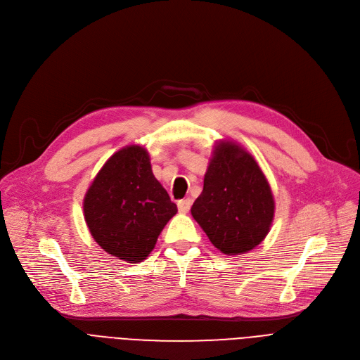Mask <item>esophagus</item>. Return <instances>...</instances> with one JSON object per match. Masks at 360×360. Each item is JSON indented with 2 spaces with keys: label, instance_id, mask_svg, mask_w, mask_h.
I'll return each mask as SVG.
<instances>
[{
  "label": "esophagus",
  "instance_id": "34e87169",
  "mask_svg": "<svg viewBox=\"0 0 360 360\" xmlns=\"http://www.w3.org/2000/svg\"><path fill=\"white\" fill-rule=\"evenodd\" d=\"M191 205H192V200L191 198H185V200L178 201V210L181 212H188L191 210Z\"/></svg>",
  "mask_w": 360,
  "mask_h": 360
}]
</instances>
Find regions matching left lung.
<instances>
[{
  "mask_svg": "<svg viewBox=\"0 0 360 360\" xmlns=\"http://www.w3.org/2000/svg\"><path fill=\"white\" fill-rule=\"evenodd\" d=\"M191 214L219 251L243 254L269 234L274 198L255 159L233 142H221Z\"/></svg>",
  "mask_w": 360,
  "mask_h": 360,
  "instance_id": "left-lung-1",
  "label": "left lung"
}]
</instances>
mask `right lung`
Returning a JSON list of instances; mask_svg holds the SVG:
<instances>
[{
  "label": "right lung",
  "instance_id": "1",
  "mask_svg": "<svg viewBox=\"0 0 360 360\" xmlns=\"http://www.w3.org/2000/svg\"><path fill=\"white\" fill-rule=\"evenodd\" d=\"M83 210L94 241L126 263L145 259L178 211L153 176L149 153L136 145L108 159L86 192Z\"/></svg>",
  "mask_w": 360,
  "mask_h": 360
}]
</instances>
